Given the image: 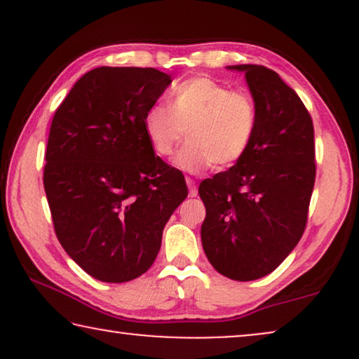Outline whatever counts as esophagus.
I'll return each mask as SVG.
<instances>
[{"label":"esophagus","instance_id":"esophagus-1","mask_svg":"<svg viewBox=\"0 0 359 359\" xmlns=\"http://www.w3.org/2000/svg\"><path fill=\"white\" fill-rule=\"evenodd\" d=\"M186 183H188V188H189V196L191 198H194V196L198 194V186H196V181L193 178H186Z\"/></svg>","mask_w":359,"mask_h":359}]
</instances>
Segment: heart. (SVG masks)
Masks as SVG:
<instances>
[{"mask_svg":"<svg viewBox=\"0 0 359 359\" xmlns=\"http://www.w3.org/2000/svg\"><path fill=\"white\" fill-rule=\"evenodd\" d=\"M142 124L151 149L161 156L173 155L188 134L189 142L175 163L199 173L212 163L224 168L243 158L257 132L258 107L247 91L194 76L175 88L170 107L151 106Z\"/></svg>","mask_w":359,"mask_h":359,"instance_id":"1","label":"heart"}]
</instances>
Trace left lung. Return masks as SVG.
<instances>
[{"instance_id":"1","label":"left lung","mask_w":359,"mask_h":359,"mask_svg":"<svg viewBox=\"0 0 359 359\" xmlns=\"http://www.w3.org/2000/svg\"><path fill=\"white\" fill-rule=\"evenodd\" d=\"M227 68L245 73L258 126L243 158L199 184L205 205L201 240L215 271L253 281L274 271L306 229L316 183L313 124L276 72L262 65Z\"/></svg>"}]
</instances>
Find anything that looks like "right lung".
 <instances>
[{"label":"right lung","instance_id":"add662e5","mask_svg":"<svg viewBox=\"0 0 359 359\" xmlns=\"http://www.w3.org/2000/svg\"><path fill=\"white\" fill-rule=\"evenodd\" d=\"M171 83L155 68L100 67L75 83L48 134L43 188L58 242L104 283H127L154 264L184 176L155 155L145 112Z\"/></svg>","mask_w":359,"mask_h":359}]
</instances>
